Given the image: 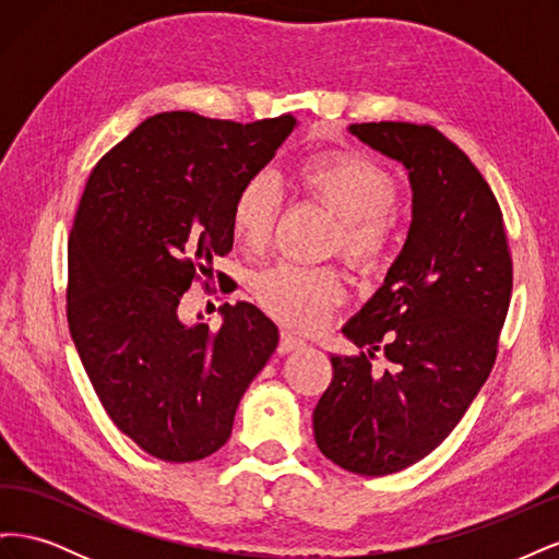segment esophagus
I'll list each match as a JSON object with an SVG mask.
<instances>
[{
  "label": "esophagus",
  "mask_w": 559,
  "mask_h": 559,
  "mask_svg": "<svg viewBox=\"0 0 559 559\" xmlns=\"http://www.w3.org/2000/svg\"><path fill=\"white\" fill-rule=\"evenodd\" d=\"M302 347H306V341H300V337H296L292 333L280 335V347H277L280 354H289V352H296V349H302Z\"/></svg>",
  "instance_id": "obj_1"
}]
</instances>
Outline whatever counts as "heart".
<instances>
[{
  "label": "heart",
  "mask_w": 559,
  "mask_h": 559,
  "mask_svg": "<svg viewBox=\"0 0 559 559\" xmlns=\"http://www.w3.org/2000/svg\"><path fill=\"white\" fill-rule=\"evenodd\" d=\"M300 189L331 210L341 224L333 247L341 249L349 265L376 270L389 247L399 186L382 165L357 151L333 148L306 158L298 167ZM282 195L270 173L251 175L233 198L230 228L235 240L251 251L267 247ZM259 306L282 324L312 331L324 324L329 312L343 300L345 286L333 267H308L280 263L253 282Z\"/></svg>",
  "instance_id": "b5f03b06"
}]
</instances>
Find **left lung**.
Returning <instances> with one entry per match:
<instances>
[{
	"mask_svg": "<svg viewBox=\"0 0 559 559\" xmlns=\"http://www.w3.org/2000/svg\"><path fill=\"white\" fill-rule=\"evenodd\" d=\"M399 160L413 222L380 289L343 326L359 357L331 354L333 380L312 413L321 454L359 476L425 460L460 425L497 359L513 292L499 202L445 134L415 123L347 128ZM382 348L390 368L372 373Z\"/></svg>",
	"mask_w": 559,
	"mask_h": 559,
	"instance_id": "left-lung-1",
	"label": "left lung"
}]
</instances>
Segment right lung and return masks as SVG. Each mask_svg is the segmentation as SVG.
I'll return each mask as SVG.
<instances>
[{"mask_svg": "<svg viewBox=\"0 0 559 559\" xmlns=\"http://www.w3.org/2000/svg\"><path fill=\"white\" fill-rule=\"evenodd\" d=\"M191 111L146 118L95 165L67 242V321L114 425L163 462L222 448L238 403L280 343L251 302L218 308L216 331L179 319L191 282L233 249L240 186L296 128ZM222 280V275H218Z\"/></svg>", "mask_w": 559, "mask_h": 559, "instance_id": "1", "label": "right lung"}]
</instances>
